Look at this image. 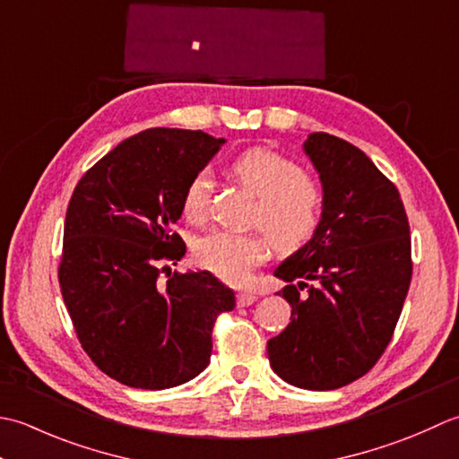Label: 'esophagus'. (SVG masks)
<instances>
[{"label":"esophagus","instance_id":"34e87169","mask_svg":"<svg viewBox=\"0 0 459 459\" xmlns=\"http://www.w3.org/2000/svg\"><path fill=\"white\" fill-rule=\"evenodd\" d=\"M255 301H257V295H254V293H247V291H241V293H238V307L254 305Z\"/></svg>","mask_w":459,"mask_h":459}]
</instances>
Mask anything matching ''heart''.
Listing matches in <instances>:
<instances>
[{
    "instance_id": "heart-1",
    "label": "heart",
    "mask_w": 459,
    "mask_h": 459,
    "mask_svg": "<svg viewBox=\"0 0 459 459\" xmlns=\"http://www.w3.org/2000/svg\"><path fill=\"white\" fill-rule=\"evenodd\" d=\"M228 172L243 188L257 195L251 221L259 223L281 254H293L315 236L321 223L323 195L319 186L293 160L269 148H249L238 154ZM184 220L200 223L208 212V176L195 174L180 200ZM195 261L223 281L241 283L249 271L269 255L264 233L210 231L194 246Z\"/></svg>"
}]
</instances>
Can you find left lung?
I'll return each instance as SVG.
<instances>
[{
  "label": "left lung",
  "instance_id": "1",
  "mask_svg": "<svg viewBox=\"0 0 459 459\" xmlns=\"http://www.w3.org/2000/svg\"><path fill=\"white\" fill-rule=\"evenodd\" d=\"M303 151L319 174L323 213L315 236L273 271L293 311L267 357L289 385L334 390L364 377L388 347L412 246L396 186L367 154L326 133L308 134Z\"/></svg>",
  "mask_w": 459,
  "mask_h": 459
}]
</instances>
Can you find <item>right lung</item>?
Segmentation results:
<instances>
[{
  "instance_id": "1",
  "label": "right lung",
  "mask_w": 459,
  "mask_h": 459,
  "mask_svg": "<svg viewBox=\"0 0 459 459\" xmlns=\"http://www.w3.org/2000/svg\"><path fill=\"white\" fill-rule=\"evenodd\" d=\"M223 143L202 130H143L102 156L71 195L63 301L81 347L120 385L164 390L198 377L210 364L213 323L236 307L210 271L158 281V261L186 254L172 230L186 184Z\"/></svg>"
}]
</instances>
